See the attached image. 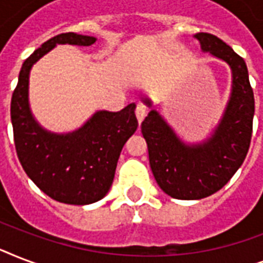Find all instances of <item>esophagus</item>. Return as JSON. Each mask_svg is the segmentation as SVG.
<instances>
[{
    "label": "esophagus",
    "mask_w": 263,
    "mask_h": 263,
    "mask_svg": "<svg viewBox=\"0 0 263 263\" xmlns=\"http://www.w3.org/2000/svg\"><path fill=\"white\" fill-rule=\"evenodd\" d=\"M135 115H136V119H138V121H139V124H140L144 120L146 115H147V111H146V107H144L143 105H138V106H136V109H135Z\"/></svg>",
    "instance_id": "obj_1"
}]
</instances>
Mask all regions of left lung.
Listing matches in <instances>:
<instances>
[{
  "label": "left lung",
  "instance_id": "1",
  "mask_svg": "<svg viewBox=\"0 0 263 263\" xmlns=\"http://www.w3.org/2000/svg\"><path fill=\"white\" fill-rule=\"evenodd\" d=\"M202 50L224 60L232 69V94L228 106L210 138L187 146L175 135L156 110L142 123L153 175L161 190L176 199H202L228 183L249 152L254 119V92L245 60L216 35L198 32ZM144 103L152 106L147 98Z\"/></svg>",
  "mask_w": 263,
  "mask_h": 263
}]
</instances>
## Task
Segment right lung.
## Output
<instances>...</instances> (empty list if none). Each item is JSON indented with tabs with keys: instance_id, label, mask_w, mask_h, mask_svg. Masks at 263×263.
<instances>
[{
	"instance_id": "right-lung-1",
	"label": "right lung",
	"mask_w": 263,
	"mask_h": 263,
	"mask_svg": "<svg viewBox=\"0 0 263 263\" xmlns=\"http://www.w3.org/2000/svg\"><path fill=\"white\" fill-rule=\"evenodd\" d=\"M94 36L65 32L49 39L23 63L10 101L14 147L24 172L51 199L88 204L102 199L115 179L120 153L138 128L135 103L97 111L78 131L57 135L41 128L28 106L31 67L57 43L90 46Z\"/></svg>"
}]
</instances>
